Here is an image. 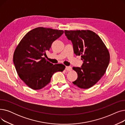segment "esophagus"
Wrapping results in <instances>:
<instances>
[{
    "mask_svg": "<svg viewBox=\"0 0 125 125\" xmlns=\"http://www.w3.org/2000/svg\"><path fill=\"white\" fill-rule=\"evenodd\" d=\"M71 69L72 68L70 66H66V67H65V69H66V70L67 71H70Z\"/></svg>",
    "mask_w": 125,
    "mask_h": 125,
    "instance_id": "obj_1",
    "label": "esophagus"
}]
</instances>
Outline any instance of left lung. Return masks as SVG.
I'll list each match as a JSON object with an SVG mask.
<instances>
[{
  "instance_id": "1",
  "label": "left lung",
  "mask_w": 125,
  "mask_h": 125,
  "mask_svg": "<svg viewBox=\"0 0 125 125\" xmlns=\"http://www.w3.org/2000/svg\"><path fill=\"white\" fill-rule=\"evenodd\" d=\"M73 43L74 54L81 56V67H73L77 78L73 83L81 89L94 86L105 73L110 60L108 49L101 38L91 30H65Z\"/></svg>"
}]
</instances>
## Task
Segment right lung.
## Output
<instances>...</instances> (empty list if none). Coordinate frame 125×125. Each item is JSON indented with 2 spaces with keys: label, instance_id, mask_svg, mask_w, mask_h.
Listing matches in <instances>:
<instances>
[{
  "label": "right lung",
  "instance_id": "1",
  "mask_svg": "<svg viewBox=\"0 0 125 125\" xmlns=\"http://www.w3.org/2000/svg\"><path fill=\"white\" fill-rule=\"evenodd\" d=\"M63 33V30L37 27L29 31L17 47L13 56L16 71L32 89H42L50 82L54 73L64 70L65 65H53L43 57Z\"/></svg>",
  "mask_w": 125,
  "mask_h": 125
}]
</instances>
